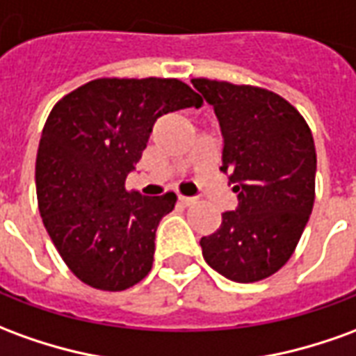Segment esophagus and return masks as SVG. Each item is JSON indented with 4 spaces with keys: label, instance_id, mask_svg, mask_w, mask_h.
Instances as JSON below:
<instances>
[{
    "label": "esophagus",
    "instance_id": "1",
    "mask_svg": "<svg viewBox=\"0 0 356 356\" xmlns=\"http://www.w3.org/2000/svg\"><path fill=\"white\" fill-rule=\"evenodd\" d=\"M179 202L183 206H191V204L196 202V198H191V196H179Z\"/></svg>",
    "mask_w": 356,
    "mask_h": 356
}]
</instances>
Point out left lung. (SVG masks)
Here are the masks:
<instances>
[{
    "mask_svg": "<svg viewBox=\"0 0 356 356\" xmlns=\"http://www.w3.org/2000/svg\"><path fill=\"white\" fill-rule=\"evenodd\" d=\"M213 106L223 135L221 171L237 193L235 212L200 238L210 268L237 283L270 277L287 264L305 231L316 186V148L299 109L250 84L193 79Z\"/></svg>",
    "mask_w": 356,
    "mask_h": 356,
    "instance_id": "1",
    "label": "left lung"
}]
</instances>
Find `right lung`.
<instances>
[{
  "mask_svg": "<svg viewBox=\"0 0 356 356\" xmlns=\"http://www.w3.org/2000/svg\"><path fill=\"white\" fill-rule=\"evenodd\" d=\"M202 98L177 79H96L49 111L36 156L44 227L69 270L100 291H125L152 270L160 220L177 196H143L125 179L156 119Z\"/></svg>",
  "mask_w": 356,
  "mask_h": 356,
  "instance_id": "1",
  "label": "right lung"
}]
</instances>
